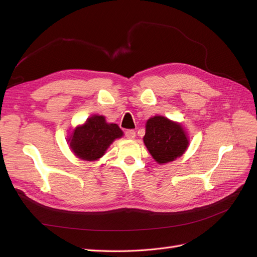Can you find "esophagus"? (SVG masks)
<instances>
[{
  "label": "esophagus",
  "instance_id": "obj_1",
  "mask_svg": "<svg viewBox=\"0 0 257 257\" xmlns=\"http://www.w3.org/2000/svg\"><path fill=\"white\" fill-rule=\"evenodd\" d=\"M125 136H126L128 139H134V138L136 137L135 131H133V130H127V131L125 132Z\"/></svg>",
  "mask_w": 257,
  "mask_h": 257
}]
</instances>
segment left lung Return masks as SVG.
<instances>
[{"mask_svg": "<svg viewBox=\"0 0 257 257\" xmlns=\"http://www.w3.org/2000/svg\"><path fill=\"white\" fill-rule=\"evenodd\" d=\"M144 143L152 158L159 164H165L181 157L189 146V139L180 123L155 115L146 123Z\"/></svg>", "mask_w": 257, "mask_h": 257, "instance_id": "obj_1", "label": "left lung"}]
</instances>
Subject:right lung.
I'll list each match as a JSON object with an SVG mask.
<instances>
[{
    "instance_id": "1",
    "label": "right lung",
    "mask_w": 257,
    "mask_h": 257,
    "mask_svg": "<svg viewBox=\"0 0 257 257\" xmlns=\"http://www.w3.org/2000/svg\"><path fill=\"white\" fill-rule=\"evenodd\" d=\"M122 136L123 132L118 124L107 123L104 115L94 114L74 130L68 142L76 157L95 161L103 157L114 139Z\"/></svg>"
}]
</instances>
